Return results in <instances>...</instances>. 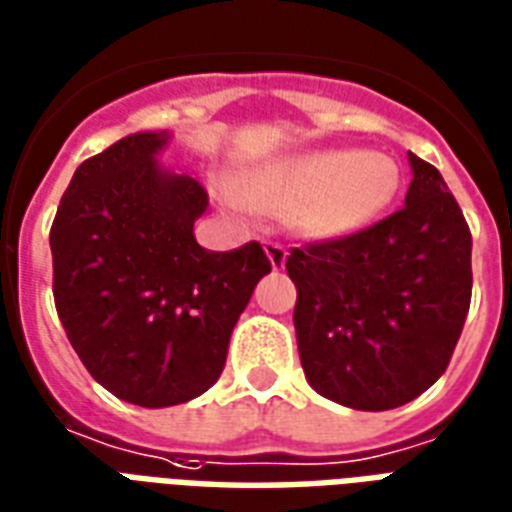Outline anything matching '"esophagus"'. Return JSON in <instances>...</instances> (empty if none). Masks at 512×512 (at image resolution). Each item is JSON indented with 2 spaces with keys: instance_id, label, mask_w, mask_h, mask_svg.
Instances as JSON below:
<instances>
[{
  "instance_id": "esophagus-1",
  "label": "esophagus",
  "mask_w": 512,
  "mask_h": 512,
  "mask_svg": "<svg viewBox=\"0 0 512 512\" xmlns=\"http://www.w3.org/2000/svg\"><path fill=\"white\" fill-rule=\"evenodd\" d=\"M264 251H267V256H270L272 267H275V270H281L283 261H286V248H283L281 242L267 240L264 242Z\"/></svg>"
}]
</instances>
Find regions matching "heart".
<instances>
[{"mask_svg":"<svg viewBox=\"0 0 512 512\" xmlns=\"http://www.w3.org/2000/svg\"><path fill=\"white\" fill-rule=\"evenodd\" d=\"M401 190V169L390 155L322 149L275 163L240 182L242 199L264 210H292L294 226L311 237H346L382 215ZM242 210L237 196H226Z\"/></svg>","mask_w":512,"mask_h":512,"instance_id":"1","label":"heart"}]
</instances>
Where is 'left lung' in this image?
I'll use <instances>...</instances> for the list:
<instances>
[{
  "label": "left lung",
  "mask_w": 512,
  "mask_h": 512,
  "mask_svg": "<svg viewBox=\"0 0 512 512\" xmlns=\"http://www.w3.org/2000/svg\"><path fill=\"white\" fill-rule=\"evenodd\" d=\"M406 204L292 248L302 371L335 404L384 412L445 374L472 300V234L442 174L409 152Z\"/></svg>",
  "instance_id": "obj_1"
}]
</instances>
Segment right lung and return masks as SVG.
<instances>
[{
  "label": "right lung",
  "mask_w": 512,
  "mask_h": 512,
  "mask_svg": "<svg viewBox=\"0 0 512 512\" xmlns=\"http://www.w3.org/2000/svg\"><path fill=\"white\" fill-rule=\"evenodd\" d=\"M166 133H133L84 160L51 223L54 305L92 379L147 409L218 382L234 324L272 270L259 242L207 251L193 223L210 196L163 171Z\"/></svg>",
  "instance_id": "obj_1"
}]
</instances>
